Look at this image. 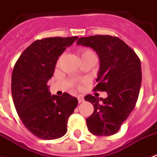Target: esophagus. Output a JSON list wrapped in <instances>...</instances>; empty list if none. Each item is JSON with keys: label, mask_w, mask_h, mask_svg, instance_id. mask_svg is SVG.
I'll use <instances>...</instances> for the list:
<instances>
[{"label": "esophagus", "mask_w": 157, "mask_h": 157, "mask_svg": "<svg viewBox=\"0 0 157 157\" xmlns=\"http://www.w3.org/2000/svg\"><path fill=\"white\" fill-rule=\"evenodd\" d=\"M77 99H78V103H83L84 101H85V98H84V96L83 95H78L77 96Z\"/></svg>", "instance_id": "34e87169"}]
</instances>
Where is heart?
Instances as JSON below:
<instances>
[{"mask_svg":"<svg viewBox=\"0 0 157 157\" xmlns=\"http://www.w3.org/2000/svg\"><path fill=\"white\" fill-rule=\"evenodd\" d=\"M81 58H83V57L86 56H90V55H94V56H95L94 53L91 50H90V49H85V50H81Z\"/></svg>","mask_w":157,"mask_h":157,"instance_id":"b5f03b06","label":"heart"}]
</instances>
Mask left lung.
<instances>
[{
	"instance_id": "1",
	"label": "left lung",
	"mask_w": 157,
	"mask_h": 157,
	"mask_svg": "<svg viewBox=\"0 0 157 157\" xmlns=\"http://www.w3.org/2000/svg\"><path fill=\"white\" fill-rule=\"evenodd\" d=\"M77 45L92 48L98 54L100 67L95 91H106V98L88 94L85 100L94 105V112L86 119L94 135L110 136L119 131L122 123L135 107L142 82L140 59L120 38L97 35L79 38Z\"/></svg>"
}]
</instances>
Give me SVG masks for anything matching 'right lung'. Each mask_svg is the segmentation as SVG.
Listing matches in <instances>:
<instances>
[{"mask_svg":"<svg viewBox=\"0 0 157 157\" xmlns=\"http://www.w3.org/2000/svg\"><path fill=\"white\" fill-rule=\"evenodd\" d=\"M77 38L36 40L22 53L13 69L11 91L15 109L26 128L40 139L63 136L69 117L78 103L67 93L51 95L47 86L59 57Z\"/></svg>","mask_w":157,"mask_h":157,"instance_id":"add662e5","label":"right lung"}]
</instances>
